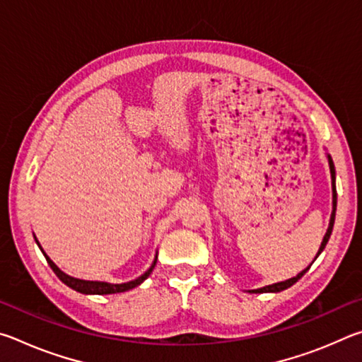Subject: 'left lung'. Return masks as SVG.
I'll use <instances>...</instances> for the list:
<instances>
[{"label": "left lung", "mask_w": 362, "mask_h": 362, "mask_svg": "<svg viewBox=\"0 0 362 362\" xmlns=\"http://www.w3.org/2000/svg\"><path fill=\"white\" fill-rule=\"evenodd\" d=\"M327 158H329L330 177H332V216H330V223H329V228H327V233H326V235H324V240H322V243H321V247H320V250H317V255H320V254L322 252V249L326 247V244H327L329 238H330V233H332V228H334V220H335V209H337L335 168H334L332 158H330V156H327ZM317 255H316V257H317ZM316 257H315V260H316ZM310 267H311V265H310ZM310 267H308V268H305L303 272H300L296 278H291V279H287V281H283V283H276V284H272V286H265V287H262V289H255V291H252V292H255V293H263V292H281V291H284V289H287V287H291V286L296 284L297 281H298L300 278H302L306 272H308Z\"/></svg>", "instance_id": "8db88e82"}]
</instances>
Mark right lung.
Segmentation results:
<instances>
[{
	"label": "right lung",
	"instance_id": "add662e5",
	"mask_svg": "<svg viewBox=\"0 0 362 362\" xmlns=\"http://www.w3.org/2000/svg\"><path fill=\"white\" fill-rule=\"evenodd\" d=\"M38 243V241H36ZM40 246V243H38ZM41 249V246H40ZM41 252L45 254V250L41 249ZM46 260L49 263V267L52 268V272L57 274V278L62 281L64 284H66L69 287H71L73 291L76 292H81V293H95V296H107V293H119V292H126V291H131L134 287H137L139 284H142L144 281L150 276V273L153 272V268L156 265V259L155 262L151 263V267L146 269V272L142 274V276L129 281V283H124V284H110V283H100V281H83V279H76V278H71L69 274H65L62 269H59V267L54 263L49 257L45 254Z\"/></svg>",
	"mask_w": 362,
	"mask_h": 362
}]
</instances>
